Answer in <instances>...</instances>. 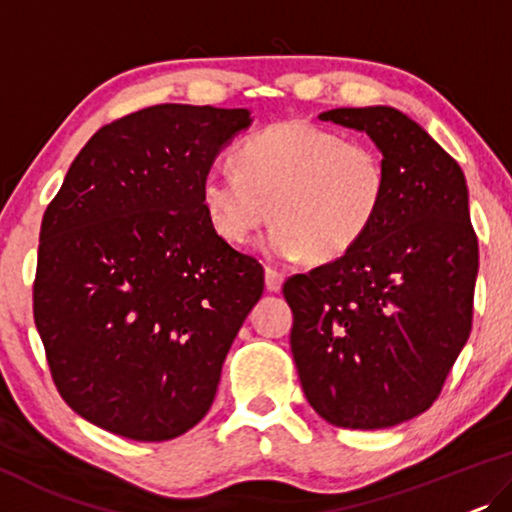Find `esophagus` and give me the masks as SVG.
<instances>
[{
	"instance_id": "34e87169",
	"label": "esophagus",
	"mask_w": 512,
	"mask_h": 512,
	"mask_svg": "<svg viewBox=\"0 0 512 512\" xmlns=\"http://www.w3.org/2000/svg\"><path fill=\"white\" fill-rule=\"evenodd\" d=\"M264 273H266V290L278 292L280 285H283V280H285V273L278 271V269H273V266H266Z\"/></svg>"
}]
</instances>
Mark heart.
Wrapping results in <instances>:
<instances>
[{
  "label": "heart",
  "instance_id": "b5f03b06",
  "mask_svg": "<svg viewBox=\"0 0 512 512\" xmlns=\"http://www.w3.org/2000/svg\"><path fill=\"white\" fill-rule=\"evenodd\" d=\"M387 190L390 174L376 146L285 120L250 134L236 148V169L208 171L201 204L227 243H246L271 215L276 225L264 241L271 255L334 262L376 225Z\"/></svg>",
  "mask_w": 512,
  "mask_h": 512
}]
</instances>
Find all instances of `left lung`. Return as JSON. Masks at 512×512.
<instances>
[{
	"mask_svg": "<svg viewBox=\"0 0 512 512\" xmlns=\"http://www.w3.org/2000/svg\"><path fill=\"white\" fill-rule=\"evenodd\" d=\"M387 162L369 234L283 285L290 348L308 403L343 429H387L431 408L473 325L478 236L459 164L390 106L331 109Z\"/></svg>",
	"mask_w": 512,
	"mask_h": 512,
	"instance_id": "1",
	"label": "left lung"
}]
</instances>
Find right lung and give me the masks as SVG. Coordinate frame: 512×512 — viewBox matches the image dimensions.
<instances>
[{
  "instance_id": "obj_1",
  "label": "right lung",
  "mask_w": 512,
  "mask_h": 512,
  "mask_svg": "<svg viewBox=\"0 0 512 512\" xmlns=\"http://www.w3.org/2000/svg\"><path fill=\"white\" fill-rule=\"evenodd\" d=\"M246 109L157 104L85 143L41 220L34 325L71 410L160 443L208 413L264 269L213 232L201 181Z\"/></svg>"
}]
</instances>
